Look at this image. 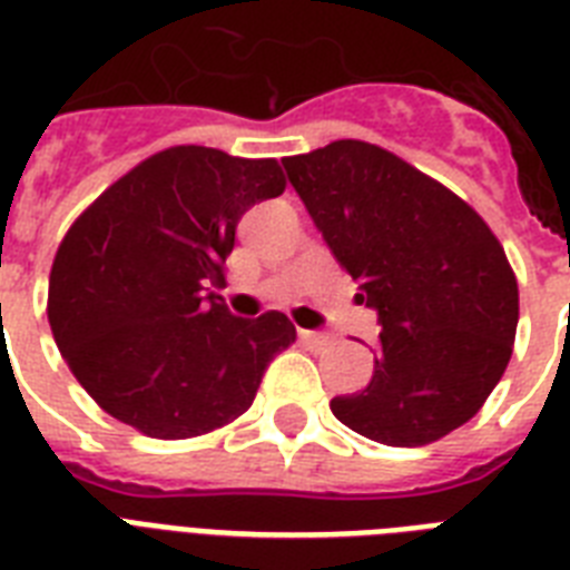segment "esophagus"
<instances>
[{
	"mask_svg": "<svg viewBox=\"0 0 570 570\" xmlns=\"http://www.w3.org/2000/svg\"><path fill=\"white\" fill-rule=\"evenodd\" d=\"M297 335H299V341H303V344H306V347H312V350H321V347H326V344H332V335H326V332L299 330Z\"/></svg>",
	"mask_w": 570,
	"mask_h": 570,
	"instance_id": "obj_1",
	"label": "esophagus"
}]
</instances>
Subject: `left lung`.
Here are the masks:
<instances>
[{
  "instance_id": "1",
  "label": "left lung",
  "mask_w": 570,
  "mask_h": 570,
  "mask_svg": "<svg viewBox=\"0 0 570 570\" xmlns=\"http://www.w3.org/2000/svg\"><path fill=\"white\" fill-rule=\"evenodd\" d=\"M282 164L382 326L367 389L332 397V414L389 448L459 430L515 344L518 282L494 232L441 181L364 140Z\"/></svg>"
}]
</instances>
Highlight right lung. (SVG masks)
Returning a JSON list of instances; mask_svg holds the SVG:
<instances>
[{
  "label": "right lung",
  "instance_id": "1",
  "mask_svg": "<svg viewBox=\"0 0 570 570\" xmlns=\"http://www.w3.org/2000/svg\"><path fill=\"white\" fill-rule=\"evenodd\" d=\"M273 158L170 147L72 223L49 273V326L81 389L149 439H194L256 400L297 330L235 317L212 288L244 212L279 197Z\"/></svg>",
  "mask_w": 570,
  "mask_h": 570
}]
</instances>
